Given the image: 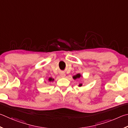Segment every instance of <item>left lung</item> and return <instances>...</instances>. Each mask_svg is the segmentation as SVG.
Masks as SVG:
<instances>
[{
	"instance_id": "1",
	"label": "left lung",
	"mask_w": 128,
	"mask_h": 128,
	"mask_svg": "<svg viewBox=\"0 0 128 128\" xmlns=\"http://www.w3.org/2000/svg\"><path fill=\"white\" fill-rule=\"evenodd\" d=\"M48 80L49 82H53V81H54V79H52V78H49Z\"/></svg>"
}]
</instances>
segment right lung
I'll return each mask as SVG.
<instances>
[{
  "mask_svg": "<svg viewBox=\"0 0 128 128\" xmlns=\"http://www.w3.org/2000/svg\"><path fill=\"white\" fill-rule=\"evenodd\" d=\"M80 77H81V75H80V74H78L77 75L74 76H73V79L75 80V79H78V78H80ZM82 86V84H79V86Z\"/></svg>",
  "mask_w": 128,
  "mask_h": 128,
  "instance_id": "1",
  "label": "right lung"
}]
</instances>
